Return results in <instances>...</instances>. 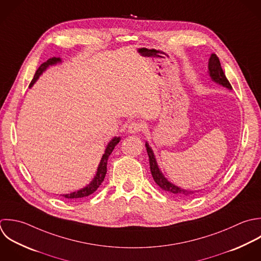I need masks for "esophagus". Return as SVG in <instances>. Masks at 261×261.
Returning <instances> with one entry per match:
<instances>
[{"mask_svg":"<svg viewBox=\"0 0 261 261\" xmlns=\"http://www.w3.org/2000/svg\"><path fill=\"white\" fill-rule=\"evenodd\" d=\"M142 129V125L139 122H132L129 126H128V131L132 134L138 133L140 132Z\"/></svg>","mask_w":261,"mask_h":261,"instance_id":"esophagus-1","label":"esophagus"}]
</instances>
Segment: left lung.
<instances>
[{
    "label": "left lung",
    "mask_w": 261,
    "mask_h": 261,
    "mask_svg": "<svg viewBox=\"0 0 261 261\" xmlns=\"http://www.w3.org/2000/svg\"><path fill=\"white\" fill-rule=\"evenodd\" d=\"M208 75L212 79V81H214L215 83L226 87L229 90H232V86L229 82V80L227 79L222 66H221V62L219 60V58L217 57L216 54H212L211 58L208 60ZM145 146H146V150L148 153V158H149V166H150V172L152 175V178L154 180V182L165 191H168L178 197H188V196H192L196 193H198L200 190H187V189H183L181 187L176 186L175 184H173L172 182H170L163 174V172L161 171L154 152L151 149V147L149 146L148 142H145Z\"/></svg>",
    "instance_id": "8db88e82"
}]
</instances>
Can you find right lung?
<instances>
[{
    "label": "right lung",
    "mask_w": 261,
    "mask_h": 261,
    "mask_svg": "<svg viewBox=\"0 0 261 261\" xmlns=\"http://www.w3.org/2000/svg\"><path fill=\"white\" fill-rule=\"evenodd\" d=\"M62 63V59L61 58H50L48 59L46 62L42 63L39 68L36 70L35 74H34V77L33 79L31 80L30 84H29V87H32L33 84L38 80L39 76L49 67V66H55L57 64H60ZM121 140V137H114L107 145L106 149H105V153L102 154L101 159H100V162H99V165L97 167V170H96V173H95V176L94 178L91 180V182L86 185L85 187L77 190V191H74V192H71V193H68V194H63L62 196L65 197V198H68V199H76V198H82V197H86L90 194H92L93 192H95L97 190V188L101 185V183L103 182V179L106 177V174H107V164H108V160H109V156L111 155L112 151L114 150L115 146L120 142Z\"/></svg>",
    "instance_id": "1"
}]
</instances>
